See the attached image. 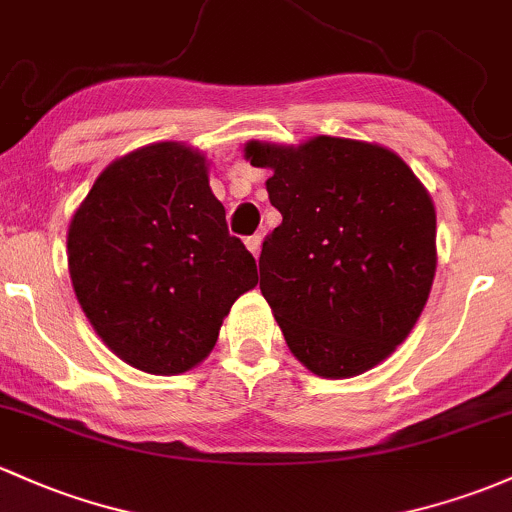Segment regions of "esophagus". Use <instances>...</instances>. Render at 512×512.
Wrapping results in <instances>:
<instances>
[{
	"label": "esophagus",
	"instance_id": "esophagus-1",
	"mask_svg": "<svg viewBox=\"0 0 512 512\" xmlns=\"http://www.w3.org/2000/svg\"><path fill=\"white\" fill-rule=\"evenodd\" d=\"M261 236H249V239H246V249L251 251V256L254 258H258V254H261Z\"/></svg>",
	"mask_w": 512,
	"mask_h": 512
}]
</instances>
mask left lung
<instances>
[{
    "mask_svg": "<svg viewBox=\"0 0 512 512\" xmlns=\"http://www.w3.org/2000/svg\"><path fill=\"white\" fill-rule=\"evenodd\" d=\"M283 214L258 258L261 293L288 349L322 378L386 361L415 327L437 271V212L395 151L312 136L298 146L249 141Z\"/></svg>",
    "mask_w": 512,
    "mask_h": 512,
    "instance_id": "1",
    "label": "left lung"
}]
</instances>
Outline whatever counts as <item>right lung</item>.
I'll return each mask as SVG.
<instances>
[{
	"label": "right lung",
	"instance_id": "add662e5",
	"mask_svg": "<svg viewBox=\"0 0 512 512\" xmlns=\"http://www.w3.org/2000/svg\"><path fill=\"white\" fill-rule=\"evenodd\" d=\"M75 298L124 364L178 376L210 356L256 261L227 232L210 161L183 141L136 148L102 170L68 227Z\"/></svg>",
	"mask_w": 512,
	"mask_h": 512
}]
</instances>
